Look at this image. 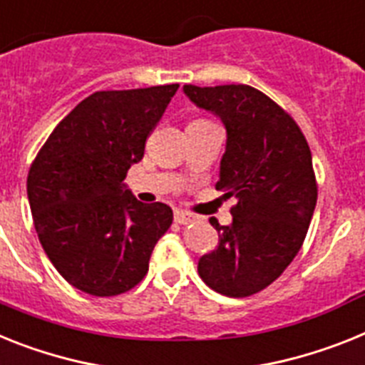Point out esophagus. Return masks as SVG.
<instances>
[{
  "label": "esophagus",
  "mask_w": 365,
  "mask_h": 365,
  "mask_svg": "<svg viewBox=\"0 0 365 365\" xmlns=\"http://www.w3.org/2000/svg\"><path fill=\"white\" fill-rule=\"evenodd\" d=\"M174 220H176L178 225H189V222H192V215L182 210H176L174 211Z\"/></svg>",
  "instance_id": "obj_1"
}]
</instances>
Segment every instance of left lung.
<instances>
[{
	"instance_id": "8db88e82",
	"label": "left lung",
	"mask_w": 365,
	"mask_h": 365,
	"mask_svg": "<svg viewBox=\"0 0 365 365\" xmlns=\"http://www.w3.org/2000/svg\"><path fill=\"white\" fill-rule=\"evenodd\" d=\"M183 93L225 124L215 189L237 202L232 225L210 220L219 245L198 259V274L220 295H254L280 277L306 237L317 202L310 146L292 116L249 85H183Z\"/></svg>"
}]
</instances>
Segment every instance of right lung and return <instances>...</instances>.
<instances>
[{
  "mask_svg": "<svg viewBox=\"0 0 365 365\" xmlns=\"http://www.w3.org/2000/svg\"><path fill=\"white\" fill-rule=\"evenodd\" d=\"M176 91L173 83L91 94L57 124L29 168L27 198L42 249L83 293L113 297L135 287L173 225L167 204H143L124 180Z\"/></svg>",
  "mask_w": 365,
  "mask_h": 365,
  "instance_id": "obj_1",
  "label": "right lung"
}]
</instances>
